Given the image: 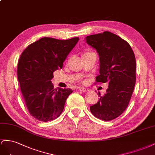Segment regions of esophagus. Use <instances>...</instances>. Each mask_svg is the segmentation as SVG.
Masks as SVG:
<instances>
[{"mask_svg":"<svg viewBox=\"0 0 155 155\" xmlns=\"http://www.w3.org/2000/svg\"><path fill=\"white\" fill-rule=\"evenodd\" d=\"M78 90L81 91H83V92H86V91H89V90H88L87 88H84V87H79Z\"/></svg>","mask_w":155,"mask_h":155,"instance_id":"34e87169","label":"esophagus"}]
</instances>
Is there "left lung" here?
Instances as JSON below:
<instances>
[{
	"instance_id": "1",
	"label": "left lung",
	"mask_w": 155,
	"mask_h": 155,
	"mask_svg": "<svg viewBox=\"0 0 155 155\" xmlns=\"http://www.w3.org/2000/svg\"><path fill=\"white\" fill-rule=\"evenodd\" d=\"M87 45L99 56V75L96 82H108L107 93L90 107L94 116L104 121L117 117L129 105L136 83V64L134 52L125 40L110 32L87 36Z\"/></svg>"
}]
</instances>
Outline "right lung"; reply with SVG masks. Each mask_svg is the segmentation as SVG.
<instances>
[{"mask_svg":"<svg viewBox=\"0 0 155 155\" xmlns=\"http://www.w3.org/2000/svg\"><path fill=\"white\" fill-rule=\"evenodd\" d=\"M78 38L60 40L43 38L22 52L17 65V78L29 113L39 121L47 122L58 117L71 89H54L53 73L76 45Z\"/></svg>","mask_w":155,"mask_h":155,"instance_id":"right-lung-1","label":"right lung"}]
</instances>
